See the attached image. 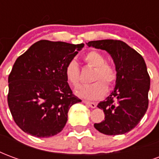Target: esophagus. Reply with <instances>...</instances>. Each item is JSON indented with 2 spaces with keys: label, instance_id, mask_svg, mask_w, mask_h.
<instances>
[{
  "label": "esophagus",
  "instance_id": "1",
  "mask_svg": "<svg viewBox=\"0 0 159 159\" xmlns=\"http://www.w3.org/2000/svg\"><path fill=\"white\" fill-rule=\"evenodd\" d=\"M83 103L86 104L87 106H89L91 108H95L96 107V103H94V102H90V101H88V100H83Z\"/></svg>",
  "mask_w": 159,
  "mask_h": 159
}]
</instances>
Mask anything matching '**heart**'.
<instances>
[{"instance_id":"heart-1","label":"heart","mask_w":159,"mask_h":159,"mask_svg":"<svg viewBox=\"0 0 159 159\" xmlns=\"http://www.w3.org/2000/svg\"><path fill=\"white\" fill-rule=\"evenodd\" d=\"M83 61L88 66L93 67L92 81H95L91 84L81 86L76 90L78 96L89 100L100 99L107 93V87L111 86L117 79V70L111 64L107 62L105 56L97 52L90 51L83 57ZM65 75L68 83L74 88H77L80 84V69L78 64L75 60L67 63L65 68Z\"/></svg>"}]
</instances>
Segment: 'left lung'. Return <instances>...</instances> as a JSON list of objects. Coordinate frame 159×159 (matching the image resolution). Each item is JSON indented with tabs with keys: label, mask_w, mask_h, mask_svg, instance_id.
<instances>
[{
	"label": "left lung",
	"mask_w": 159,
	"mask_h": 159,
	"mask_svg": "<svg viewBox=\"0 0 159 159\" xmlns=\"http://www.w3.org/2000/svg\"><path fill=\"white\" fill-rule=\"evenodd\" d=\"M87 45L109 52L117 70L115 89L98 104L105 113V120L93 126L108 135L127 133L140 123L148 107L150 76L145 60L139 52L119 40L91 41Z\"/></svg>",
	"instance_id": "obj_1"
}]
</instances>
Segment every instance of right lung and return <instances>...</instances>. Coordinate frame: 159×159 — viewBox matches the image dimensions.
Listing matches in <instances>:
<instances>
[{
  "instance_id": "add662e5",
  "label": "right lung",
  "mask_w": 159,
  "mask_h": 159,
  "mask_svg": "<svg viewBox=\"0 0 159 159\" xmlns=\"http://www.w3.org/2000/svg\"><path fill=\"white\" fill-rule=\"evenodd\" d=\"M83 46L41 40L16 59L8 76L7 102L24 132L44 138L62 131L70 107L82 101L72 93L65 68Z\"/></svg>"
}]
</instances>
